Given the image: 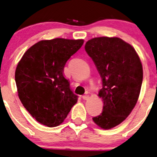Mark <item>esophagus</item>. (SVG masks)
<instances>
[{
	"label": "esophagus",
	"instance_id": "1",
	"mask_svg": "<svg viewBox=\"0 0 157 157\" xmlns=\"http://www.w3.org/2000/svg\"><path fill=\"white\" fill-rule=\"evenodd\" d=\"M89 98V95H83L82 96V99L83 100H87Z\"/></svg>",
	"mask_w": 157,
	"mask_h": 157
}]
</instances>
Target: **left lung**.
Instances as JSON below:
<instances>
[{
	"instance_id": "1",
	"label": "left lung",
	"mask_w": 157,
	"mask_h": 157,
	"mask_svg": "<svg viewBox=\"0 0 157 157\" xmlns=\"http://www.w3.org/2000/svg\"><path fill=\"white\" fill-rule=\"evenodd\" d=\"M85 49L103 82L98 93L103 111L93 120L101 128H114L129 116L139 99L143 80L141 59L134 48L118 37L93 38Z\"/></svg>"
}]
</instances>
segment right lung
Here are the masks:
<instances>
[{
    "label": "right lung",
    "mask_w": 157,
    "mask_h": 157,
    "mask_svg": "<svg viewBox=\"0 0 157 157\" xmlns=\"http://www.w3.org/2000/svg\"><path fill=\"white\" fill-rule=\"evenodd\" d=\"M83 43V39L41 40L29 48L18 63L15 80L18 97L31 116L44 126L61 124L77 102L63 71Z\"/></svg>",
    "instance_id": "add662e5"
}]
</instances>
